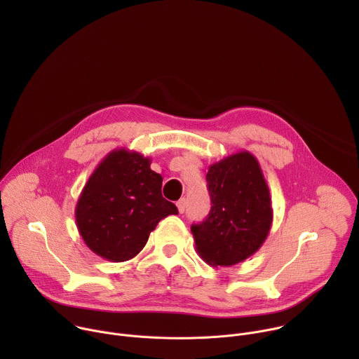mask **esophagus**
Segmentation results:
<instances>
[{
	"instance_id": "esophagus-1",
	"label": "esophagus",
	"mask_w": 359,
	"mask_h": 359,
	"mask_svg": "<svg viewBox=\"0 0 359 359\" xmlns=\"http://www.w3.org/2000/svg\"><path fill=\"white\" fill-rule=\"evenodd\" d=\"M186 204H187V201H186V198L183 197V198H180L177 203H176V206H177V210H179V213L182 215V213H184V210H186Z\"/></svg>"
}]
</instances>
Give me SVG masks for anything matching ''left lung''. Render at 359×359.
I'll use <instances>...</instances> for the list:
<instances>
[{
    "instance_id": "8db88e82",
    "label": "left lung",
    "mask_w": 359,
    "mask_h": 359,
    "mask_svg": "<svg viewBox=\"0 0 359 359\" xmlns=\"http://www.w3.org/2000/svg\"><path fill=\"white\" fill-rule=\"evenodd\" d=\"M212 209L208 219L191 226L196 250L210 266L230 267L244 262L266 241L273 208L259 161L243 150L209 168Z\"/></svg>"
}]
</instances>
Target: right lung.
Segmentation results:
<instances>
[{
	"label": "right lung",
	"mask_w": 359,
	"mask_h": 359,
	"mask_svg": "<svg viewBox=\"0 0 359 359\" xmlns=\"http://www.w3.org/2000/svg\"><path fill=\"white\" fill-rule=\"evenodd\" d=\"M142 153L115 149L88 179L75 208L85 244L102 259L122 263L137 255L149 234L177 208L162 196V176Z\"/></svg>",
	"instance_id": "1"
}]
</instances>
